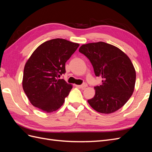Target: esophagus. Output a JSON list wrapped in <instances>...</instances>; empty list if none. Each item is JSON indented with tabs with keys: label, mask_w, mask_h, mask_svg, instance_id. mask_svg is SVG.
Listing matches in <instances>:
<instances>
[{
	"label": "esophagus",
	"mask_w": 152,
	"mask_h": 152,
	"mask_svg": "<svg viewBox=\"0 0 152 152\" xmlns=\"http://www.w3.org/2000/svg\"><path fill=\"white\" fill-rule=\"evenodd\" d=\"M78 87H80V88L82 89H84L86 87H87V84L86 83H84L83 84H82L80 86H78Z\"/></svg>",
	"instance_id": "1"
}]
</instances>
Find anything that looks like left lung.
Returning a JSON list of instances; mask_svg holds the SVG:
<instances>
[{
	"label": "left lung",
	"mask_w": 152,
	"mask_h": 152,
	"mask_svg": "<svg viewBox=\"0 0 152 152\" xmlns=\"http://www.w3.org/2000/svg\"><path fill=\"white\" fill-rule=\"evenodd\" d=\"M79 50L89 59L95 75L103 79L102 84L94 87L89 104L102 113L117 111L134 92L136 71L131 59L120 49L103 42L82 45Z\"/></svg>",
	"instance_id": "obj_1"
}]
</instances>
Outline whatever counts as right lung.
Returning a JSON list of instances; mask_svg holds the SVG:
<instances>
[{
    "label": "right lung",
    "instance_id": "add662e5",
    "mask_svg": "<svg viewBox=\"0 0 152 152\" xmlns=\"http://www.w3.org/2000/svg\"><path fill=\"white\" fill-rule=\"evenodd\" d=\"M79 46L65 39H54L34 50L25 65L22 81L32 105L50 113L63 104L72 86L58 77L66 72L65 63Z\"/></svg>",
    "mask_w": 152,
    "mask_h": 152
}]
</instances>
